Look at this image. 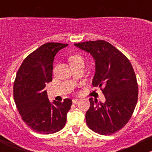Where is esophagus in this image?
Returning <instances> with one entry per match:
<instances>
[{
    "mask_svg": "<svg viewBox=\"0 0 152 152\" xmlns=\"http://www.w3.org/2000/svg\"><path fill=\"white\" fill-rule=\"evenodd\" d=\"M79 101H80V100H79V99H73V104H76L79 103Z\"/></svg>",
    "mask_w": 152,
    "mask_h": 152,
    "instance_id": "34e87169",
    "label": "esophagus"
}]
</instances>
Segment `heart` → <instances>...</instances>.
I'll use <instances>...</instances> for the list:
<instances>
[{
  "mask_svg": "<svg viewBox=\"0 0 152 152\" xmlns=\"http://www.w3.org/2000/svg\"><path fill=\"white\" fill-rule=\"evenodd\" d=\"M68 61L69 62H70V65L73 66V65H76V64L79 63V62H82V61H83V58H82L81 56H79V55L74 54V55H72V56H70V57H69Z\"/></svg>",
  "mask_w": 152,
  "mask_h": 152,
  "instance_id": "1",
  "label": "heart"
}]
</instances>
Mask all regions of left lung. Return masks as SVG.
Returning <instances> with one entry per match:
<instances>
[{
    "mask_svg": "<svg viewBox=\"0 0 152 152\" xmlns=\"http://www.w3.org/2000/svg\"><path fill=\"white\" fill-rule=\"evenodd\" d=\"M90 53L96 62L93 87H99L104 103L90 99L86 113L89 128L102 135H110L126 125L133 114L138 98V85L134 69L126 56L104 40L75 43Z\"/></svg>",
    "mask_w": 152,
    "mask_h": 152,
    "instance_id": "left-lung-1",
    "label": "left lung"
}]
</instances>
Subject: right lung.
Segmentation results:
<instances>
[{
	"label": "right lung",
	"instance_id": "add662e5",
	"mask_svg": "<svg viewBox=\"0 0 152 152\" xmlns=\"http://www.w3.org/2000/svg\"><path fill=\"white\" fill-rule=\"evenodd\" d=\"M68 44L48 42L31 53L21 64L14 82V99L23 121L40 134H53L65 126L72 100L48 99L45 87L52 81L54 56Z\"/></svg>",
	"mask_w": 152,
	"mask_h": 152
}]
</instances>
